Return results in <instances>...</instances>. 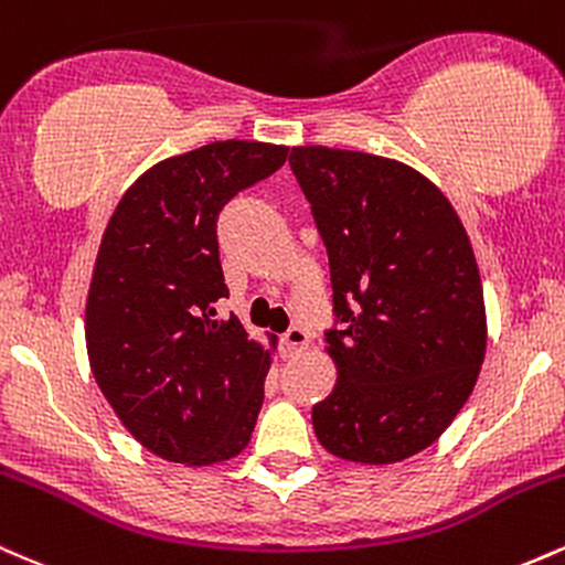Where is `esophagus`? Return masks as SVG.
<instances>
[{"label": "esophagus", "instance_id": "esophagus-1", "mask_svg": "<svg viewBox=\"0 0 565 565\" xmlns=\"http://www.w3.org/2000/svg\"><path fill=\"white\" fill-rule=\"evenodd\" d=\"M281 342H284V348L289 350V353H300V350L310 345V334L305 332L302 327H291L289 332L281 337Z\"/></svg>", "mask_w": 565, "mask_h": 565}]
</instances>
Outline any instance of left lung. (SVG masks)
<instances>
[{
  "instance_id": "left-lung-1",
  "label": "left lung",
  "mask_w": 565,
  "mask_h": 565,
  "mask_svg": "<svg viewBox=\"0 0 565 565\" xmlns=\"http://www.w3.org/2000/svg\"><path fill=\"white\" fill-rule=\"evenodd\" d=\"M327 244L332 393L313 406L319 444L345 462L393 465L451 425L486 355L472 244L451 201L404 161L327 146L289 157Z\"/></svg>"
}]
</instances>
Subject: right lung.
I'll use <instances>...</instances> for the list:
<instances>
[{"label": "right lung", "mask_w": 565, "mask_h": 565, "mask_svg": "<svg viewBox=\"0 0 565 565\" xmlns=\"http://www.w3.org/2000/svg\"><path fill=\"white\" fill-rule=\"evenodd\" d=\"M289 148L217 140L146 170L116 204L97 249L84 340L93 377L132 438L167 462H225L249 444L270 369L268 345L228 297L217 215L274 174Z\"/></svg>", "instance_id": "1"}]
</instances>
